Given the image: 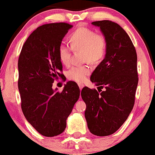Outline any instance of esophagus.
Wrapping results in <instances>:
<instances>
[{
    "mask_svg": "<svg viewBox=\"0 0 155 155\" xmlns=\"http://www.w3.org/2000/svg\"><path fill=\"white\" fill-rule=\"evenodd\" d=\"M79 89H80V90H82V88L84 87V85L83 84H79Z\"/></svg>",
    "mask_w": 155,
    "mask_h": 155,
    "instance_id": "esophagus-1",
    "label": "esophagus"
}]
</instances>
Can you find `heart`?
Wrapping results in <instances>:
<instances>
[{
  "instance_id": "obj_1",
  "label": "heart",
  "mask_w": 155,
  "mask_h": 155,
  "mask_svg": "<svg viewBox=\"0 0 155 155\" xmlns=\"http://www.w3.org/2000/svg\"><path fill=\"white\" fill-rule=\"evenodd\" d=\"M71 46L61 44L58 49V54L61 63L68 65L71 63V48L74 51H82V58L85 62L96 64L101 62L106 54L107 41L102 33H95L91 29L80 28L72 33L71 36ZM90 68L87 65L74 66L67 73L70 80L82 82L90 74Z\"/></svg>"
}]
</instances>
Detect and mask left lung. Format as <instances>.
<instances>
[{"label":"left lung","mask_w":155,"mask_h":155,"mask_svg":"<svg viewBox=\"0 0 155 155\" xmlns=\"http://www.w3.org/2000/svg\"><path fill=\"white\" fill-rule=\"evenodd\" d=\"M92 25L100 28L107 41L104 59L90 77L104 91L85 87L81 95L86 104L84 116L90 133L106 136L124 124L134 106L138 81L137 54L130 38L118 24L102 20Z\"/></svg>","instance_id":"8db88e82"}]
</instances>
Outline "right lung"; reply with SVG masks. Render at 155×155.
Returning a JSON list of instances; mask_svg holds the SVG:
<instances>
[{
  "instance_id": "right-lung-1",
  "label": "right lung",
  "mask_w": 155,
  "mask_h": 155,
  "mask_svg": "<svg viewBox=\"0 0 155 155\" xmlns=\"http://www.w3.org/2000/svg\"><path fill=\"white\" fill-rule=\"evenodd\" d=\"M72 25L65 22L38 27L29 35L18 60V88L21 107L28 122L42 136L60 135L79 99L80 90L68 82L61 92L52 89L54 80L62 78L63 65L58 49Z\"/></svg>"
}]
</instances>
